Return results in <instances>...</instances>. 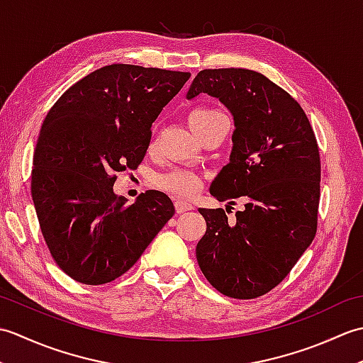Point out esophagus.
Here are the masks:
<instances>
[{"label": "esophagus", "instance_id": "1", "mask_svg": "<svg viewBox=\"0 0 363 363\" xmlns=\"http://www.w3.org/2000/svg\"><path fill=\"white\" fill-rule=\"evenodd\" d=\"M174 209H176V213H186L189 211H194V206L189 204L187 201H182V199H176Z\"/></svg>", "mask_w": 363, "mask_h": 363}]
</instances>
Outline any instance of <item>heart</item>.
Masks as SVG:
<instances>
[{
	"label": "heart",
	"instance_id": "heart-1",
	"mask_svg": "<svg viewBox=\"0 0 363 363\" xmlns=\"http://www.w3.org/2000/svg\"><path fill=\"white\" fill-rule=\"evenodd\" d=\"M218 111L213 109H198L195 112H191L189 117L190 128L195 134H198L204 126L209 125L212 120L220 117ZM157 186L165 189L172 194H176L179 196H191L195 195L196 191L201 187V179L199 176L190 172H181V169H174V172H169L165 174L157 176Z\"/></svg>",
	"mask_w": 363,
	"mask_h": 363
}]
</instances>
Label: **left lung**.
<instances>
[{"instance_id": "left-lung-1", "label": "left lung", "mask_w": 363, "mask_h": 363, "mask_svg": "<svg viewBox=\"0 0 363 363\" xmlns=\"http://www.w3.org/2000/svg\"><path fill=\"white\" fill-rule=\"evenodd\" d=\"M201 94L217 98L235 128L229 164L213 179L211 195L218 201L245 196L246 204L234 225L223 209H199L207 229L196 260L213 289L252 299L290 273L317 233V138L295 99L257 72L203 70L187 99Z\"/></svg>"}]
</instances>
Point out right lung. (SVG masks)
Returning a JSON list of instances; mask_svg holds the SVG:
<instances>
[{
	"label": "right lung",
	"instance_id": "add662e5",
	"mask_svg": "<svg viewBox=\"0 0 363 363\" xmlns=\"http://www.w3.org/2000/svg\"><path fill=\"white\" fill-rule=\"evenodd\" d=\"M186 72L113 64L87 74L51 107L37 138L30 194L52 259L72 279H117L173 217L165 194L148 190L126 206L115 172L135 168L162 109Z\"/></svg>",
	"mask_w": 363,
	"mask_h": 363
}]
</instances>
